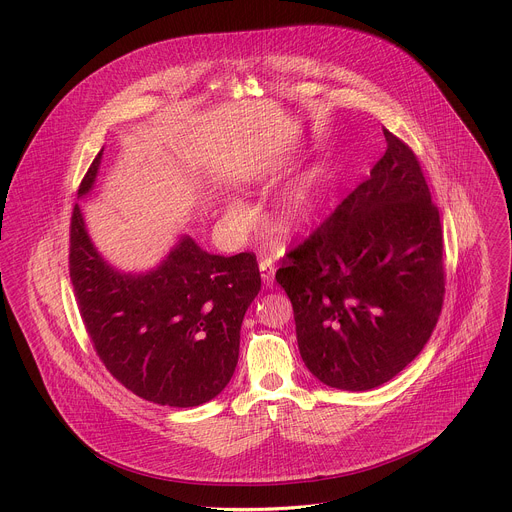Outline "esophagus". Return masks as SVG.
Wrapping results in <instances>:
<instances>
[{"label": "esophagus", "instance_id": "34e87169", "mask_svg": "<svg viewBox=\"0 0 512 512\" xmlns=\"http://www.w3.org/2000/svg\"><path fill=\"white\" fill-rule=\"evenodd\" d=\"M259 269H261V279H263V285L265 287H273V277H275V265L271 259H263L259 263Z\"/></svg>", "mask_w": 512, "mask_h": 512}]
</instances>
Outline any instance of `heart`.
<instances>
[{
    "label": "heart",
    "mask_w": 512,
    "mask_h": 512,
    "mask_svg": "<svg viewBox=\"0 0 512 512\" xmlns=\"http://www.w3.org/2000/svg\"><path fill=\"white\" fill-rule=\"evenodd\" d=\"M314 198H316V178H308L300 188L291 192L287 202L281 208L279 223L285 229H294L304 225L314 212ZM227 218L235 227H249L251 223V210L243 202H231L227 206Z\"/></svg>",
    "instance_id": "1"
}]
</instances>
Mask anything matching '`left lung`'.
Instances as JSON below:
<instances>
[{
  "instance_id": "left-lung-1",
  "label": "left lung",
  "mask_w": 512,
  "mask_h": 512,
  "mask_svg": "<svg viewBox=\"0 0 512 512\" xmlns=\"http://www.w3.org/2000/svg\"><path fill=\"white\" fill-rule=\"evenodd\" d=\"M387 152L275 273L294 306L300 354L328 387L369 391L399 375L440 318V210L417 156L383 129Z\"/></svg>"
}]
</instances>
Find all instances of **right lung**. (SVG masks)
Segmentation results:
<instances>
[{
	"mask_svg": "<svg viewBox=\"0 0 512 512\" xmlns=\"http://www.w3.org/2000/svg\"><path fill=\"white\" fill-rule=\"evenodd\" d=\"M101 156L79 186L81 198L95 184ZM68 269L93 348L133 395L196 407L229 385L241 324L261 289L253 253L210 255L182 237L156 269L123 273L99 255L75 204Z\"/></svg>",
	"mask_w": 512,
	"mask_h": 512,
	"instance_id": "right-lung-1",
	"label": "right lung"
}]
</instances>
